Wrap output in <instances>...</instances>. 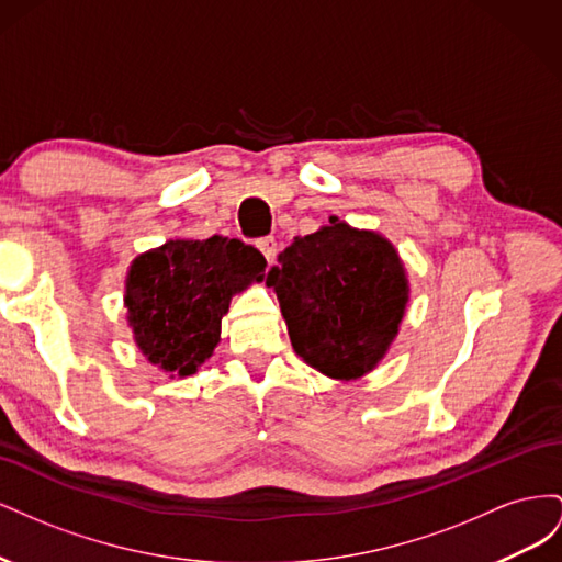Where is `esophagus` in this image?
Masks as SVG:
<instances>
[{"mask_svg": "<svg viewBox=\"0 0 562 562\" xmlns=\"http://www.w3.org/2000/svg\"><path fill=\"white\" fill-rule=\"evenodd\" d=\"M258 248H260V252L265 255V260H267L269 265L277 260V250H279L277 239H271V236H265V239L258 241Z\"/></svg>", "mask_w": 562, "mask_h": 562, "instance_id": "1", "label": "esophagus"}]
</instances>
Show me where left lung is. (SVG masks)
I'll use <instances>...</instances> for the list:
<instances>
[{"label":"left lung","instance_id":"1","mask_svg":"<svg viewBox=\"0 0 562 562\" xmlns=\"http://www.w3.org/2000/svg\"><path fill=\"white\" fill-rule=\"evenodd\" d=\"M300 359L330 380H359L394 342L411 300L398 250L375 229L330 225L295 236L269 269Z\"/></svg>","mask_w":562,"mask_h":562}]
</instances>
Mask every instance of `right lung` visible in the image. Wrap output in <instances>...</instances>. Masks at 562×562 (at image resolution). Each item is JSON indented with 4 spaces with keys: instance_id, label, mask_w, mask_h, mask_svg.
Masks as SVG:
<instances>
[{
    "instance_id": "add662e5",
    "label": "right lung",
    "mask_w": 562,
    "mask_h": 562,
    "mask_svg": "<svg viewBox=\"0 0 562 562\" xmlns=\"http://www.w3.org/2000/svg\"><path fill=\"white\" fill-rule=\"evenodd\" d=\"M265 258L227 236L168 239L128 267L124 307L133 342L171 378H190L220 342L236 293L265 279Z\"/></svg>"
}]
</instances>
